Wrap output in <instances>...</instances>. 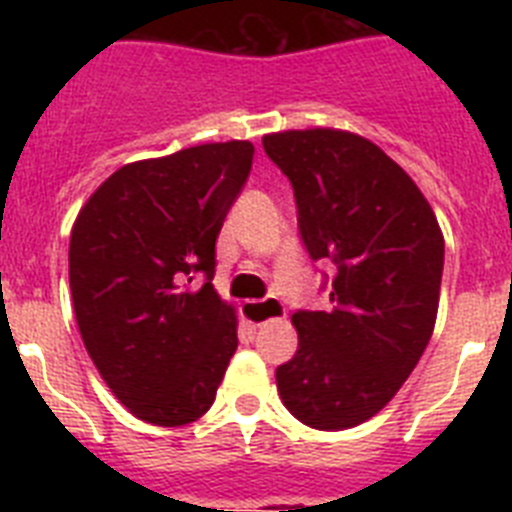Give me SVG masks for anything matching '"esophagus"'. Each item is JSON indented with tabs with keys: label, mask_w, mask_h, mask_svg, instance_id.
<instances>
[{
	"label": "esophagus",
	"mask_w": 512,
	"mask_h": 512,
	"mask_svg": "<svg viewBox=\"0 0 512 512\" xmlns=\"http://www.w3.org/2000/svg\"><path fill=\"white\" fill-rule=\"evenodd\" d=\"M241 312H243V318H246L251 325H264L266 320L279 318V315L284 312V307H282V302L271 300L269 297V300H261V302L259 300L243 302Z\"/></svg>",
	"instance_id": "34e87169"
}]
</instances>
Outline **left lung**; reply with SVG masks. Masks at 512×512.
<instances>
[{"mask_svg":"<svg viewBox=\"0 0 512 512\" xmlns=\"http://www.w3.org/2000/svg\"><path fill=\"white\" fill-rule=\"evenodd\" d=\"M287 174L300 235L336 277L328 310H297V354L277 369L284 408L318 431L374 418L423 356L436 325L443 233L408 171L336 128L264 135Z\"/></svg>","mask_w":512,"mask_h":512,"instance_id":"left-lung-1","label":"left lung"}]
</instances>
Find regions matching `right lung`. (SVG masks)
<instances>
[{"mask_svg":"<svg viewBox=\"0 0 512 512\" xmlns=\"http://www.w3.org/2000/svg\"><path fill=\"white\" fill-rule=\"evenodd\" d=\"M251 161L248 140L133 161L76 215L69 282L81 341L112 395L146 423L202 418L238 348L235 307L212 277L217 235ZM197 270L208 277L200 290Z\"/></svg>","mask_w":512,"mask_h":512,"instance_id":"right-lung-1","label":"right lung"}]
</instances>
